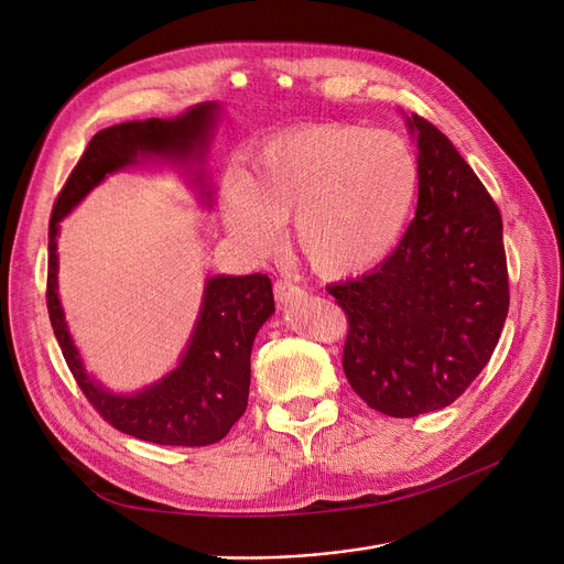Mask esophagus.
Wrapping results in <instances>:
<instances>
[{
	"mask_svg": "<svg viewBox=\"0 0 564 564\" xmlns=\"http://www.w3.org/2000/svg\"><path fill=\"white\" fill-rule=\"evenodd\" d=\"M274 297H276L279 306H290V304H297L300 300H304L306 292L300 285H294V283L276 281L274 283Z\"/></svg>",
	"mask_w": 564,
	"mask_h": 564,
	"instance_id": "34e87169",
	"label": "esophagus"
}]
</instances>
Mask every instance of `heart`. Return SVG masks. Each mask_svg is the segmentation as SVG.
Listing matches in <instances>:
<instances>
[{"label": "heart", "instance_id": "obj_1", "mask_svg": "<svg viewBox=\"0 0 564 564\" xmlns=\"http://www.w3.org/2000/svg\"><path fill=\"white\" fill-rule=\"evenodd\" d=\"M421 187L411 143L389 130L319 123L272 137L226 177L224 228L249 253L270 251L292 217L294 247L319 276H357L387 258Z\"/></svg>", "mask_w": 564, "mask_h": 564}]
</instances>
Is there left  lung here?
Masks as SVG:
<instances>
[{"label":"left lung","mask_w":564,"mask_h":564,"mask_svg":"<svg viewBox=\"0 0 564 564\" xmlns=\"http://www.w3.org/2000/svg\"><path fill=\"white\" fill-rule=\"evenodd\" d=\"M404 121L421 164L416 217L372 272L329 285L349 319V387L393 419L453 404L491 359L510 308L496 203L446 134L416 113Z\"/></svg>","instance_id":"1"}]
</instances>
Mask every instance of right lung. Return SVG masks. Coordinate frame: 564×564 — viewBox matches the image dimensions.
I'll return each mask as SVG.
<instances>
[{"label":"right lung","mask_w":564,"mask_h":564,"mask_svg":"<svg viewBox=\"0 0 564 564\" xmlns=\"http://www.w3.org/2000/svg\"><path fill=\"white\" fill-rule=\"evenodd\" d=\"M219 118V102H198L173 118H145L100 130L88 141L50 219L47 313L64 359L107 423L160 446H210L240 421L249 400L251 347L274 313L272 281L264 274L207 279L196 324L177 366L134 393H113L86 370L70 336L58 297L56 240L62 221L107 175L137 164L175 166L196 189L198 200L213 207L215 192L203 166Z\"/></svg>","instance_id":"1"}]
</instances>
